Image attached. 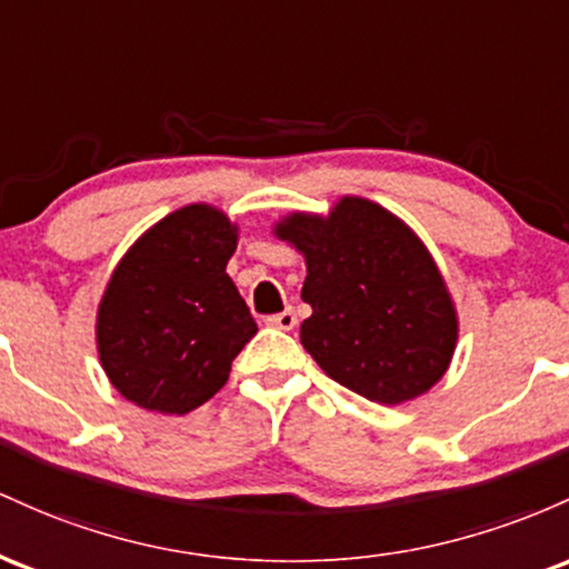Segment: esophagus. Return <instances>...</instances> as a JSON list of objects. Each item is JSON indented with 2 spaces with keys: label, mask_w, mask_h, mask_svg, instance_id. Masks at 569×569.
Returning a JSON list of instances; mask_svg holds the SVG:
<instances>
[{
  "label": "esophagus",
  "mask_w": 569,
  "mask_h": 569,
  "mask_svg": "<svg viewBox=\"0 0 569 569\" xmlns=\"http://www.w3.org/2000/svg\"><path fill=\"white\" fill-rule=\"evenodd\" d=\"M266 322L271 325V328H279V330H292L298 325V315L292 309H284L282 315H271L266 317Z\"/></svg>",
  "instance_id": "esophagus-1"
}]
</instances>
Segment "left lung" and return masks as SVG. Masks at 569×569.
<instances>
[{"label": "left lung", "instance_id": "1", "mask_svg": "<svg viewBox=\"0 0 569 569\" xmlns=\"http://www.w3.org/2000/svg\"><path fill=\"white\" fill-rule=\"evenodd\" d=\"M273 233L306 258L303 349L373 403L419 398L449 368L457 311L417 233L379 203L343 196L328 217L296 212Z\"/></svg>", "mask_w": 569, "mask_h": 569}]
</instances>
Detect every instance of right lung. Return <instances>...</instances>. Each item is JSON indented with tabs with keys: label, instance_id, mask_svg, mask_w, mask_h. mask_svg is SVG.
I'll return each instance as SVG.
<instances>
[{
	"label": "right lung",
	"instance_id": "obj_1",
	"mask_svg": "<svg viewBox=\"0 0 569 569\" xmlns=\"http://www.w3.org/2000/svg\"><path fill=\"white\" fill-rule=\"evenodd\" d=\"M239 228L209 203L166 214L112 271L96 317L104 373L126 400L193 411L231 373L258 325L226 273Z\"/></svg>",
	"mask_w": 569,
	"mask_h": 569
}]
</instances>
